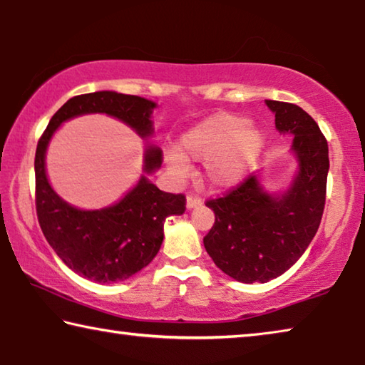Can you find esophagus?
Listing matches in <instances>:
<instances>
[{
    "label": "esophagus",
    "instance_id": "esophagus-1",
    "mask_svg": "<svg viewBox=\"0 0 365 365\" xmlns=\"http://www.w3.org/2000/svg\"><path fill=\"white\" fill-rule=\"evenodd\" d=\"M201 206V200L197 196H188L187 197V209H195Z\"/></svg>",
    "mask_w": 365,
    "mask_h": 365
}]
</instances>
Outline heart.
<instances>
[{
  "label": "heart",
  "mask_w": 365,
  "mask_h": 365,
  "mask_svg": "<svg viewBox=\"0 0 365 365\" xmlns=\"http://www.w3.org/2000/svg\"><path fill=\"white\" fill-rule=\"evenodd\" d=\"M265 143L267 137L257 123L219 110L183 132L178 150L165 151L164 163L175 180L188 177V160L202 163V177L211 187L230 188L250 175Z\"/></svg>",
  "instance_id": "heart-1"
}]
</instances>
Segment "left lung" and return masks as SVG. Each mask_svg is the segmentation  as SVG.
<instances>
[{
  "label": "left lung",
  "instance_id": "8db88e82",
  "mask_svg": "<svg viewBox=\"0 0 365 365\" xmlns=\"http://www.w3.org/2000/svg\"><path fill=\"white\" fill-rule=\"evenodd\" d=\"M275 128L292 135L296 172L285 188L269 191L251 175L227 196L206 202L215 222L205 237L214 264L242 283H265L292 267L316 237L325 206L329 145L316 120L296 104L265 100Z\"/></svg>",
  "mask_w": 365,
  "mask_h": 365
}]
</instances>
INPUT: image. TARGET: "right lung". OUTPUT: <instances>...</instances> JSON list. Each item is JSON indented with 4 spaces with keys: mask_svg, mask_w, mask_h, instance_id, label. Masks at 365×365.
Returning <instances> with one entry per match:
<instances>
[{
    "mask_svg": "<svg viewBox=\"0 0 365 365\" xmlns=\"http://www.w3.org/2000/svg\"><path fill=\"white\" fill-rule=\"evenodd\" d=\"M156 108L146 98L109 90L73 96L51 117L36 146V215L41 232L67 267L103 285L127 280L153 261L164 240V220L185 212V196L160 191L148 178L163 164V151L146 141L143 174L119 201L101 209L72 206L48 180L49 141L64 122L85 114L114 117L141 140H150Z\"/></svg>",
    "mask_w": 365,
    "mask_h": 365,
    "instance_id": "obj_1",
    "label": "right lung"
}]
</instances>
